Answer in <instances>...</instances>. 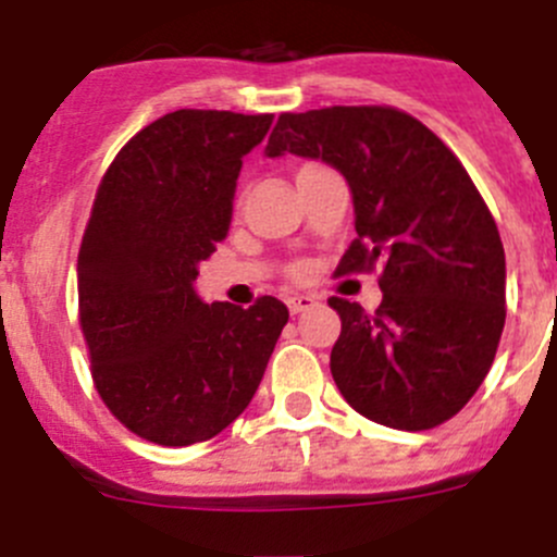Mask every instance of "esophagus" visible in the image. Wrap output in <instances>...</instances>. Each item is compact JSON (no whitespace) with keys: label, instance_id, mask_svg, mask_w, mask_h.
I'll return each mask as SVG.
<instances>
[{"label":"esophagus","instance_id":"34e87169","mask_svg":"<svg viewBox=\"0 0 557 557\" xmlns=\"http://www.w3.org/2000/svg\"><path fill=\"white\" fill-rule=\"evenodd\" d=\"M315 301H318V299H315V296H312V294H290L288 299H285V305H288V310L296 315V312L310 310V307L315 305Z\"/></svg>","mask_w":557,"mask_h":557}]
</instances>
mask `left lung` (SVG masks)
Instances as JSON below:
<instances>
[{
    "mask_svg": "<svg viewBox=\"0 0 557 557\" xmlns=\"http://www.w3.org/2000/svg\"><path fill=\"white\" fill-rule=\"evenodd\" d=\"M263 152L339 171L359 236L339 272L383 267L375 312L329 299L343 321L339 394L386 428L444 424L482 386L506 321L504 245L468 171L433 129L383 106L280 113Z\"/></svg>",
    "mask_w": 557,
    "mask_h": 557,
    "instance_id": "obj_1",
    "label": "left lung"
}]
</instances>
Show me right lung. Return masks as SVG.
I'll use <instances>...</instances> for the list:
<instances>
[{
	"label": "right lung",
	"mask_w": 557,
	"mask_h": 557,
	"mask_svg": "<svg viewBox=\"0 0 557 557\" xmlns=\"http://www.w3.org/2000/svg\"><path fill=\"white\" fill-rule=\"evenodd\" d=\"M272 113L182 111L133 135L97 187L78 250L81 329L102 403L135 435L190 446L250 405L288 307L198 296L228 236L242 158Z\"/></svg>",
	"instance_id": "obj_1"
}]
</instances>
